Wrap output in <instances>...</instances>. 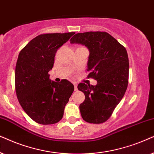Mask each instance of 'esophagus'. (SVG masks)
I'll return each mask as SVG.
<instances>
[{
  "mask_svg": "<svg viewBox=\"0 0 154 154\" xmlns=\"http://www.w3.org/2000/svg\"><path fill=\"white\" fill-rule=\"evenodd\" d=\"M74 86H75V91H77V84L74 82Z\"/></svg>",
  "mask_w": 154,
  "mask_h": 154,
  "instance_id": "1",
  "label": "esophagus"
}]
</instances>
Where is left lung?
Instances as JSON below:
<instances>
[{
	"label": "left lung",
	"mask_w": 154,
	"mask_h": 154,
	"mask_svg": "<svg viewBox=\"0 0 154 154\" xmlns=\"http://www.w3.org/2000/svg\"><path fill=\"white\" fill-rule=\"evenodd\" d=\"M69 42L89 49V77L97 81L96 86L85 83L77 86L85 95V100L79 105L81 116L90 123H103L111 116L128 87V53L123 46L105 32L78 33Z\"/></svg>",
	"instance_id": "obj_1"
}]
</instances>
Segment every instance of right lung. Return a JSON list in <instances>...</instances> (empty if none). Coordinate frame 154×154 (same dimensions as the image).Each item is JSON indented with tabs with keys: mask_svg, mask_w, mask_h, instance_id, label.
<instances>
[{
	"mask_svg": "<svg viewBox=\"0 0 154 154\" xmlns=\"http://www.w3.org/2000/svg\"><path fill=\"white\" fill-rule=\"evenodd\" d=\"M75 32L41 34L20 51L16 63L15 84L22 108L33 120L42 125L55 124L63 116L74 91L66 79L56 82L49 79L57 50Z\"/></svg>",
	"mask_w": 154,
	"mask_h": 154,
	"instance_id": "add662e5",
	"label": "right lung"
}]
</instances>
